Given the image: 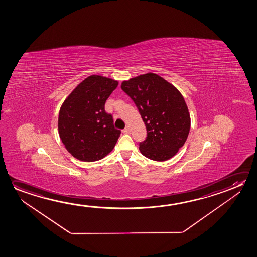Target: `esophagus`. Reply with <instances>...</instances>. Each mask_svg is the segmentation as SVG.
<instances>
[{"instance_id":"1","label":"esophagus","mask_w":257,"mask_h":257,"mask_svg":"<svg viewBox=\"0 0 257 257\" xmlns=\"http://www.w3.org/2000/svg\"><path fill=\"white\" fill-rule=\"evenodd\" d=\"M122 132L124 134H130L131 133V128L128 126H126V128H124Z\"/></svg>"}]
</instances>
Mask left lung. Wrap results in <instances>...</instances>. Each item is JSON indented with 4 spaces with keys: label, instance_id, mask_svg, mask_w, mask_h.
<instances>
[{
    "label": "left lung",
    "instance_id": "1",
    "mask_svg": "<svg viewBox=\"0 0 257 257\" xmlns=\"http://www.w3.org/2000/svg\"><path fill=\"white\" fill-rule=\"evenodd\" d=\"M147 127L139 150L149 159H171L184 146L190 130V114L182 94L157 74H143L121 83Z\"/></svg>",
    "mask_w": 257,
    "mask_h": 257
}]
</instances>
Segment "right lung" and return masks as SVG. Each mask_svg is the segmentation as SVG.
<instances>
[{"mask_svg":"<svg viewBox=\"0 0 257 257\" xmlns=\"http://www.w3.org/2000/svg\"><path fill=\"white\" fill-rule=\"evenodd\" d=\"M118 82L92 75L78 84L62 103L58 130L67 151L83 162H94L112 151L120 135L104 110Z\"/></svg>","mask_w":257,"mask_h":257,"instance_id":"1","label":"right lung"}]
</instances>
